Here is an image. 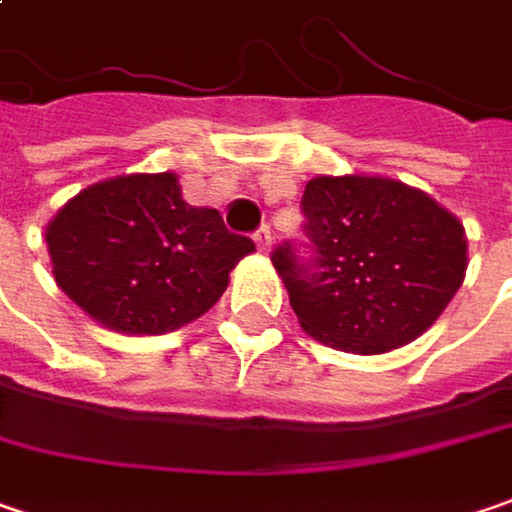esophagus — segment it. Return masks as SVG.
I'll return each mask as SVG.
<instances>
[{
	"label": "esophagus",
	"mask_w": 512,
	"mask_h": 512,
	"mask_svg": "<svg viewBox=\"0 0 512 512\" xmlns=\"http://www.w3.org/2000/svg\"><path fill=\"white\" fill-rule=\"evenodd\" d=\"M253 242H256V247H259L262 253H270V244H273L270 227H259V230H256V236H253Z\"/></svg>",
	"instance_id": "1"
}]
</instances>
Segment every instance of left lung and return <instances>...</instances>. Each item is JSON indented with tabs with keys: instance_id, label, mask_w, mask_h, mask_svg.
<instances>
[{
	"instance_id": "8db88e82",
	"label": "left lung",
	"mask_w": 512,
	"mask_h": 512,
	"mask_svg": "<svg viewBox=\"0 0 512 512\" xmlns=\"http://www.w3.org/2000/svg\"><path fill=\"white\" fill-rule=\"evenodd\" d=\"M302 213L314 259L273 250L302 331L348 354L418 340L467 276V233L429 192L386 175H317Z\"/></svg>"
}]
</instances>
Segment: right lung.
I'll list each match as a JSON object with an SVG mask.
<instances>
[{
    "instance_id": "add662e5",
    "label": "right lung",
    "mask_w": 512,
    "mask_h": 512,
    "mask_svg": "<svg viewBox=\"0 0 512 512\" xmlns=\"http://www.w3.org/2000/svg\"><path fill=\"white\" fill-rule=\"evenodd\" d=\"M54 279L117 334H167L198 320L256 244L213 207H192L175 172H132L68 198L45 227Z\"/></svg>"
}]
</instances>
